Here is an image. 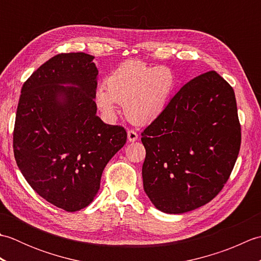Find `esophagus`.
Segmentation results:
<instances>
[{"instance_id": "obj_1", "label": "esophagus", "mask_w": 261, "mask_h": 261, "mask_svg": "<svg viewBox=\"0 0 261 261\" xmlns=\"http://www.w3.org/2000/svg\"><path fill=\"white\" fill-rule=\"evenodd\" d=\"M138 139V134L134 130H129L127 131V140L129 142H135Z\"/></svg>"}]
</instances>
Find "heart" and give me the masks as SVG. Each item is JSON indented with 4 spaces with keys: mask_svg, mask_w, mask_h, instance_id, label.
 Listing matches in <instances>:
<instances>
[{
    "mask_svg": "<svg viewBox=\"0 0 261 261\" xmlns=\"http://www.w3.org/2000/svg\"><path fill=\"white\" fill-rule=\"evenodd\" d=\"M175 87L176 76L170 68L127 60L108 77L107 90L98 88L96 104L108 116L115 113V103L122 104L127 120L146 125L163 114Z\"/></svg>",
    "mask_w": 261,
    "mask_h": 261,
    "instance_id": "heart-1",
    "label": "heart"
}]
</instances>
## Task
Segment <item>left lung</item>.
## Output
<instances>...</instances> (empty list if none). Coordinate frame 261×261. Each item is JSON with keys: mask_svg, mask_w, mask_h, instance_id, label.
I'll list each match as a JSON object with an SVG mask.
<instances>
[{"mask_svg": "<svg viewBox=\"0 0 261 261\" xmlns=\"http://www.w3.org/2000/svg\"><path fill=\"white\" fill-rule=\"evenodd\" d=\"M143 190L159 211L180 214L218 195L241 143L234 91L216 71L193 79L141 134Z\"/></svg>", "mask_w": 261, "mask_h": 261, "instance_id": "obj_1", "label": "left lung"}]
</instances>
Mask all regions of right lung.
Segmentation results:
<instances>
[{"label": "right lung", "instance_id": "add662e5", "mask_svg": "<svg viewBox=\"0 0 261 261\" xmlns=\"http://www.w3.org/2000/svg\"><path fill=\"white\" fill-rule=\"evenodd\" d=\"M94 56L59 54L22 86L13 131L16 165L42 198L67 212L86 207L126 132L96 115Z\"/></svg>", "mask_w": 261, "mask_h": 261}]
</instances>
